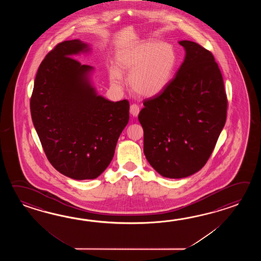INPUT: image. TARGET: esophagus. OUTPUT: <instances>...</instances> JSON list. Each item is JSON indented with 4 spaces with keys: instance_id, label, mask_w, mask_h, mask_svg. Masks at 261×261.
<instances>
[{
    "instance_id": "1",
    "label": "esophagus",
    "mask_w": 261,
    "mask_h": 261,
    "mask_svg": "<svg viewBox=\"0 0 261 261\" xmlns=\"http://www.w3.org/2000/svg\"><path fill=\"white\" fill-rule=\"evenodd\" d=\"M129 112L130 114L133 115V117H137L139 115V112H140V107L137 105H132L130 108H129Z\"/></svg>"
}]
</instances>
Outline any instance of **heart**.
I'll return each mask as SVG.
<instances>
[{
  "label": "heart",
  "instance_id": "heart-1",
  "mask_svg": "<svg viewBox=\"0 0 261 261\" xmlns=\"http://www.w3.org/2000/svg\"><path fill=\"white\" fill-rule=\"evenodd\" d=\"M177 63L172 44L146 40L120 50L116 57L117 68L110 70L111 83L120 88L123 78L119 70L129 73L128 83L136 94L154 97L161 94L172 80Z\"/></svg>",
  "mask_w": 261,
  "mask_h": 261
}]
</instances>
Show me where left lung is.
<instances>
[{
	"mask_svg": "<svg viewBox=\"0 0 261 261\" xmlns=\"http://www.w3.org/2000/svg\"><path fill=\"white\" fill-rule=\"evenodd\" d=\"M179 44L186 57L166 89L144 100L138 119L144 155L167 178L188 177L209 160L227 118L220 69L209 50L195 42Z\"/></svg>",
	"mask_w": 261,
	"mask_h": 261,
	"instance_id": "obj_1",
	"label": "left lung"
}]
</instances>
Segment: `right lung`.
Listing matches in <instances>:
<instances>
[{
  "mask_svg": "<svg viewBox=\"0 0 261 261\" xmlns=\"http://www.w3.org/2000/svg\"><path fill=\"white\" fill-rule=\"evenodd\" d=\"M89 50L78 39L57 44L40 64L30 105L47 160L75 180L103 172L129 118L128 100L97 94L90 81L94 68L72 58Z\"/></svg>",
  "mask_w": 261,
  "mask_h": 261,
  "instance_id": "obj_1",
  "label": "right lung"
}]
</instances>
